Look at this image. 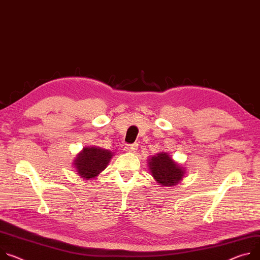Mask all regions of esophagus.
<instances>
[{
    "instance_id": "1",
    "label": "esophagus",
    "mask_w": 260,
    "mask_h": 260,
    "mask_svg": "<svg viewBox=\"0 0 260 260\" xmlns=\"http://www.w3.org/2000/svg\"><path fill=\"white\" fill-rule=\"evenodd\" d=\"M137 149H138L137 144H131V145H126L124 147V151H126V152H136Z\"/></svg>"
}]
</instances>
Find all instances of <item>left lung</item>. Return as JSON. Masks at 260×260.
Listing matches in <instances>:
<instances>
[{"label":"left lung","mask_w":260,"mask_h":260,"mask_svg":"<svg viewBox=\"0 0 260 260\" xmlns=\"http://www.w3.org/2000/svg\"><path fill=\"white\" fill-rule=\"evenodd\" d=\"M148 170L153 179L162 186L178 184L185 174V168L168 152H158L147 159Z\"/></svg>","instance_id":"obj_1"}]
</instances>
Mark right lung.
<instances>
[{"mask_svg":"<svg viewBox=\"0 0 260 260\" xmlns=\"http://www.w3.org/2000/svg\"><path fill=\"white\" fill-rule=\"evenodd\" d=\"M114 153L98 146L84 147L74 159L73 165L81 178L90 180L103 172L112 159Z\"/></svg>","mask_w":260,"mask_h":260,"instance_id":"obj_1","label":"right lung"}]
</instances>
